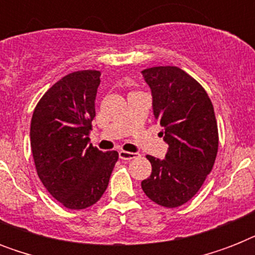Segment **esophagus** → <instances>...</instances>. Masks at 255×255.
Listing matches in <instances>:
<instances>
[{
  "label": "esophagus",
  "mask_w": 255,
  "mask_h": 255,
  "mask_svg": "<svg viewBox=\"0 0 255 255\" xmlns=\"http://www.w3.org/2000/svg\"><path fill=\"white\" fill-rule=\"evenodd\" d=\"M119 157L122 160H132L139 157V153H133V152H127V151H119Z\"/></svg>",
  "instance_id": "34e87169"
}]
</instances>
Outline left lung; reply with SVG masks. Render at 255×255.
I'll return each instance as SVG.
<instances>
[{
  "label": "left lung",
  "mask_w": 255,
  "mask_h": 255,
  "mask_svg": "<svg viewBox=\"0 0 255 255\" xmlns=\"http://www.w3.org/2000/svg\"><path fill=\"white\" fill-rule=\"evenodd\" d=\"M151 87L155 119L168 144L165 159L147 156L151 176L141 181L144 193L165 208H177L197 193L213 168L218 128L213 104L200 83L176 66L141 71Z\"/></svg>",
  "instance_id": "obj_1"
}]
</instances>
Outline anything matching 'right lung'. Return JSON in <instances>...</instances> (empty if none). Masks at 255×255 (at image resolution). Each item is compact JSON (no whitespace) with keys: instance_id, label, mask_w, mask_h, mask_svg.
Wrapping results in <instances>:
<instances>
[{"instance_id":"1","label":"right lung","mask_w":255,"mask_h":255,"mask_svg":"<svg viewBox=\"0 0 255 255\" xmlns=\"http://www.w3.org/2000/svg\"><path fill=\"white\" fill-rule=\"evenodd\" d=\"M100 71L66 75L45 92L33 112L30 144L38 177L49 193L69 209H86L107 189L119 159L88 144L95 118Z\"/></svg>"}]
</instances>
